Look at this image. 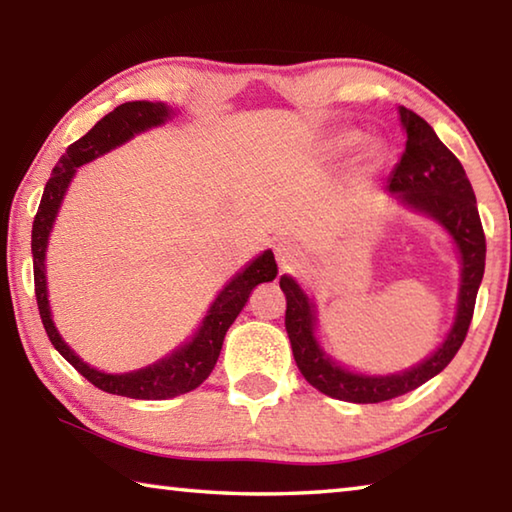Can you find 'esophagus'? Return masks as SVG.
Wrapping results in <instances>:
<instances>
[{"mask_svg":"<svg viewBox=\"0 0 512 512\" xmlns=\"http://www.w3.org/2000/svg\"><path fill=\"white\" fill-rule=\"evenodd\" d=\"M296 257H298V250L291 244V241H284V239L277 241L275 259H277V264H280V268H289L293 262H296Z\"/></svg>","mask_w":512,"mask_h":512,"instance_id":"esophagus-1","label":"esophagus"}]
</instances>
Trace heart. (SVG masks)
Segmentation results:
<instances>
[{"instance_id": "b5f03b06", "label": "heart", "mask_w": 512, "mask_h": 512, "mask_svg": "<svg viewBox=\"0 0 512 512\" xmlns=\"http://www.w3.org/2000/svg\"><path fill=\"white\" fill-rule=\"evenodd\" d=\"M359 140H361L359 133L345 131V133L334 137V140H332V149H334V151H345V149H350V146L357 144ZM368 160L377 162V160H379V151H377V149H370V151H368Z\"/></svg>"}]
</instances>
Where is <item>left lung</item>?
Segmentation results:
<instances>
[{"instance_id": "8db88e82", "label": "left lung", "mask_w": 512, "mask_h": 512, "mask_svg": "<svg viewBox=\"0 0 512 512\" xmlns=\"http://www.w3.org/2000/svg\"><path fill=\"white\" fill-rule=\"evenodd\" d=\"M402 126L406 131V149L388 180V192H393L404 205L433 216L454 237L463 259L461 296H458V316L443 348L431 354L420 366L391 377L354 375L325 357L314 339V307L291 277L282 275L280 289L287 296V327L293 359L316 391L329 397L354 404H377L393 400L424 381L436 377L447 363L456 357L470 329L476 293L485 268V235L476 210V198L463 164L438 140L433 128L409 108H400Z\"/></svg>"}]
</instances>
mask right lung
<instances>
[{
  "label": "right lung",
  "mask_w": 512,
  "mask_h": 512,
  "mask_svg": "<svg viewBox=\"0 0 512 512\" xmlns=\"http://www.w3.org/2000/svg\"><path fill=\"white\" fill-rule=\"evenodd\" d=\"M169 108L164 103H151V101H128L121 103L106 117L99 119L94 128H90L81 140H76L69 146L67 153L58 160V164L51 171V178L45 185V194H42L40 207L33 219L31 230V253H33V282H36V300L38 311L42 318V325L47 329V336L54 348L63 354V357L72 363V366L81 372V375L94 384L101 391L133 397V400H167V397H176L194 391L210 377L212 368L216 366V359L221 354V345L225 339L228 327L235 323L239 311L246 307L250 293L262 282H271L277 275V264L271 250L253 259L244 273H239L228 287H225L214 305L207 311L201 329L189 341L185 348H180L171 354V357L162 359L153 366L128 372V375H106L90 368L83 363L76 354L67 348L65 341L60 339L56 332L54 320H51L49 300H47V280H45V253H47V239L54 225L56 212L63 201L65 189L69 180L76 173V167L90 162L99 155L108 153L115 146L131 140L135 133H142L146 128L164 124L169 117Z\"/></svg>",
  "instance_id": "right-lung-1"
}]
</instances>
